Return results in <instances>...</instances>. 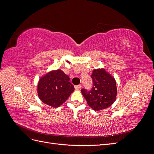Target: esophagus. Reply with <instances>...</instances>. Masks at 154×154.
<instances>
[{
	"label": "esophagus",
	"mask_w": 154,
	"mask_h": 154,
	"mask_svg": "<svg viewBox=\"0 0 154 154\" xmlns=\"http://www.w3.org/2000/svg\"><path fill=\"white\" fill-rule=\"evenodd\" d=\"M74 88H75V89H76V90H80V89H81V88H82V85H76L75 87H74Z\"/></svg>",
	"instance_id": "34e87169"
}]
</instances>
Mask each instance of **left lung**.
<instances>
[{
  "instance_id": "8db88e82",
  "label": "left lung",
  "mask_w": 154,
  "mask_h": 154,
  "mask_svg": "<svg viewBox=\"0 0 154 154\" xmlns=\"http://www.w3.org/2000/svg\"><path fill=\"white\" fill-rule=\"evenodd\" d=\"M91 78L93 81L92 89L81 91L88 105L95 111L109 108L114 103L117 96L115 78L104 68L94 69Z\"/></svg>"
}]
</instances>
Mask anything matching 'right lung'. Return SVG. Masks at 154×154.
<instances>
[{
	"label": "right lung",
	"instance_id": "add662e5",
	"mask_svg": "<svg viewBox=\"0 0 154 154\" xmlns=\"http://www.w3.org/2000/svg\"><path fill=\"white\" fill-rule=\"evenodd\" d=\"M69 77L60 69L53 70L42 76L37 85V93L44 103L58 107L74 91Z\"/></svg>",
	"mask_w": 154,
	"mask_h": 154
}]
</instances>
